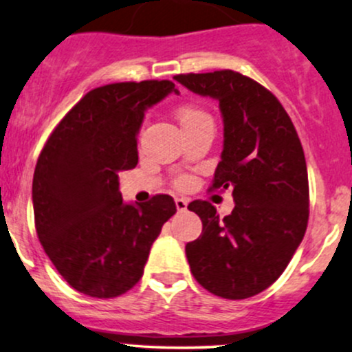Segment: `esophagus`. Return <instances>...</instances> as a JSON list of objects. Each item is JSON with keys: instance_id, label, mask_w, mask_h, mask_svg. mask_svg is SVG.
<instances>
[{"instance_id": "obj_1", "label": "esophagus", "mask_w": 352, "mask_h": 352, "mask_svg": "<svg viewBox=\"0 0 352 352\" xmlns=\"http://www.w3.org/2000/svg\"><path fill=\"white\" fill-rule=\"evenodd\" d=\"M187 206H188L187 199H175V207H177V210H179V212L187 210Z\"/></svg>"}]
</instances>
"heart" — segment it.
I'll list each match as a JSON object with an SVG mask.
<instances>
[{
    "mask_svg": "<svg viewBox=\"0 0 352 352\" xmlns=\"http://www.w3.org/2000/svg\"><path fill=\"white\" fill-rule=\"evenodd\" d=\"M177 117H179L180 125L185 126V125H190V123H194V122H199V120L208 118V115L206 113V111L200 110V108L182 107L179 110V113H177Z\"/></svg>",
    "mask_w": 352,
    "mask_h": 352,
    "instance_id": "b5f03b06",
    "label": "heart"
}]
</instances>
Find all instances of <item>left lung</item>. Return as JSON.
Wrapping results in <instances>:
<instances>
[{"label":"left lung","mask_w":352,"mask_h":352,"mask_svg":"<svg viewBox=\"0 0 352 352\" xmlns=\"http://www.w3.org/2000/svg\"><path fill=\"white\" fill-rule=\"evenodd\" d=\"M217 100L223 148L212 188H232V214L219 219L206 200L188 210L202 234L185 245L197 283L223 299H247L279 279L302 242L309 219L304 150L287 111L249 76L220 69L173 76Z\"/></svg>","instance_id":"obj_1"}]
</instances>
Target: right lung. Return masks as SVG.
<instances>
[{"instance_id": "obj_1", "label": "right lung", "mask_w": 352, "mask_h": 352, "mask_svg": "<svg viewBox=\"0 0 352 352\" xmlns=\"http://www.w3.org/2000/svg\"><path fill=\"white\" fill-rule=\"evenodd\" d=\"M168 80L111 83L88 91L50 135L33 175L36 234L46 256L82 294L110 299L140 280L150 247L177 212L170 195L125 204L118 172L138 164L146 108Z\"/></svg>"}]
</instances>
